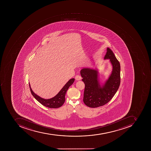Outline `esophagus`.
Listing matches in <instances>:
<instances>
[{
    "label": "esophagus",
    "mask_w": 151,
    "mask_h": 151,
    "mask_svg": "<svg viewBox=\"0 0 151 151\" xmlns=\"http://www.w3.org/2000/svg\"><path fill=\"white\" fill-rule=\"evenodd\" d=\"M75 79L76 80H80L81 79V77L79 75H76L75 76Z\"/></svg>",
    "instance_id": "1"
}]
</instances>
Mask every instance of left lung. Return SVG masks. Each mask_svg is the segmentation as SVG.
<instances>
[{
  "mask_svg": "<svg viewBox=\"0 0 151 151\" xmlns=\"http://www.w3.org/2000/svg\"><path fill=\"white\" fill-rule=\"evenodd\" d=\"M104 59H110L112 66L110 76L101 87L98 80V71L90 68H83L80 71L85 84L83 101L88 107L96 108L108 103L116 92L120 83V65L110 48Z\"/></svg>",
  "mask_w": 151,
  "mask_h": 151,
  "instance_id": "8db88e82",
  "label": "left lung"
}]
</instances>
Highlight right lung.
<instances>
[{
    "label": "right lung",
    "mask_w": 151,
    "mask_h": 151,
    "mask_svg": "<svg viewBox=\"0 0 151 151\" xmlns=\"http://www.w3.org/2000/svg\"><path fill=\"white\" fill-rule=\"evenodd\" d=\"M74 80V78L70 79L55 96L49 99H43L35 94L32 90L30 84L29 83V87L31 94L42 105L49 108H57L62 106L64 103L66 92L69 87L73 83Z\"/></svg>",
    "instance_id": "obj_1"
}]
</instances>
